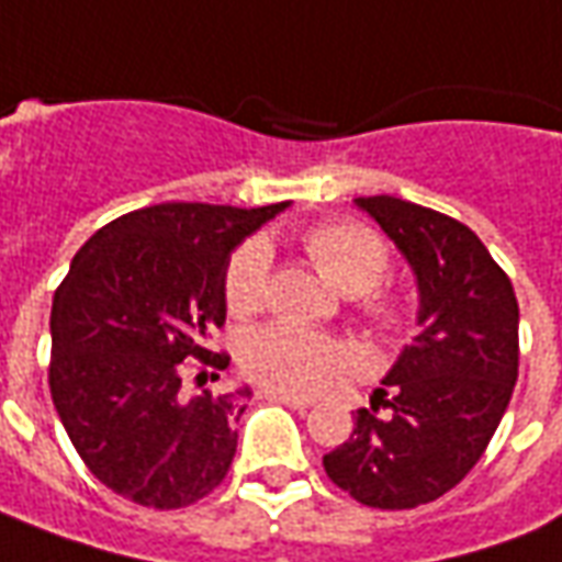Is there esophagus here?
Masks as SVG:
<instances>
[{
  "label": "esophagus",
  "mask_w": 562,
  "mask_h": 562,
  "mask_svg": "<svg viewBox=\"0 0 562 562\" xmlns=\"http://www.w3.org/2000/svg\"><path fill=\"white\" fill-rule=\"evenodd\" d=\"M261 398H268V402L289 404V407H294V411H307V407H313V398H310V395H297V392L273 390V386H265V390H261Z\"/></svg>",
  "instance_id": "1"
}]
</instances>
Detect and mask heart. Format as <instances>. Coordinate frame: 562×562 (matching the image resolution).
<instances>
[{
  "mask_svg": "<svg viewBox=\"0 0 562 562\" xmlns=\"http://www.w3.org/2000/svg\"><path fill=\"white\" fill-rule=\"evenodd\" d=\"M310 261L337 292L364 295V313L380 331H395L404 322V304L395 294L371 292L390 268L383 240L359 225H322L304 240ZM270 246L265 240L243 243L231 258L225 277L227 307L234 313H255L268 297ZM243 368L285 392H319L352 368V352L340 340L307 331L289 322H270L246 335L240 349Z\"/></svg>",
  "mask_w": 562,
  "mask_h": 562,
  "instance_id": "1",
  "label": "heart"
}]
</instances>
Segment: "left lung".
<instances>
[{"instance_id":"8db88e82","label":"left lung","mask_w":562,"mask_h":562,"mask_svg":"<svg viewBox=\"0 0 562 562\" xmlns=\"http://www.w3.org/2000/svg\"><path fill=\"white\" fill-rule=\"evenodd\" d=\"M352 203L414 270L417 337L371 395L374 411H356L352 435L322 465L356 502L402 512L453 490L499 429L517 383L520 310L512 280L462 222L390 194Z\"/></svg>"}]
</instances>
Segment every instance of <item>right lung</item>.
Here are the masks:
<instances>
[{"label": "right lung", "instance_id": "right-lung-1", "mask_svg": "<svg viewBox=\"0 0 562 562\" xmlns=\"http://www.w3.org/2000/svg\"><path fill=\"white\" fill-rule=\"evenodd\" d=\"M285 206L158 203L100 227L72 258L50 307V398L117 496L170 512L225 481L252 390L191 395L182 362L227 368L206 337L225 325L231 252Z\"/></svg>", "mask_w": 562, "mask_h": 562}]
</instances>
